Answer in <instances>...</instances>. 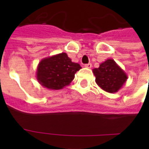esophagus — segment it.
Listing matches in <instances>:
<instances>
[{
	"label": "esophagus",
	"mask_w": 149,
	"mask_h": 149,
	"mask_svg": "<svg viewBox=\"0 0 149 149\" xmlns=\"http://www.w3.org/2000/svg\"><path fill=\"white\" fill-rule=\"evenodd\" d=\"M84 66L86 68H88V69H91V67H92V64L91 63H88V64H85L84 65Z\"/></svg>",
	"instance_id": "34e87169"
}]
</instances>
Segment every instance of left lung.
I'll list each match as a JSON object with an SVG mask.
<instances>
[{
  "instance_id": "left-lung-1",
  "label": "left lung",
  "mask_w": 149,
  "mask_h": 149,
  "mask_svg": "<svg viewBox=\"0 0 149 149\" xmlns=\"http://www.w3.org/2000/svg\"><path fill=\"white\" fill-rule=\"evenodd\" d=\"M98 86L107 93H113L121 89L127 79L125 72L112 58H108L93 70Z\"/></svg>"
}]
</instances>
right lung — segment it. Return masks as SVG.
<instances>
[{
  "label": "right lung",
  "instance_id": "1",
  "mask_svg": "<svg viewBox=\"0 0 149 149\" xmlns=\"http://www.w3.org/2000/svg\"><path fill=\"white\" fill-rule=\"evenodd\" d=\"M81 69L72 63L65 52L42 58L37 66L36 78L39 84L49 90H61L69 86L75 73Z\"/></svg>",
  "mask_w": 149,
  "mask_h": 149
}]
</instances>
